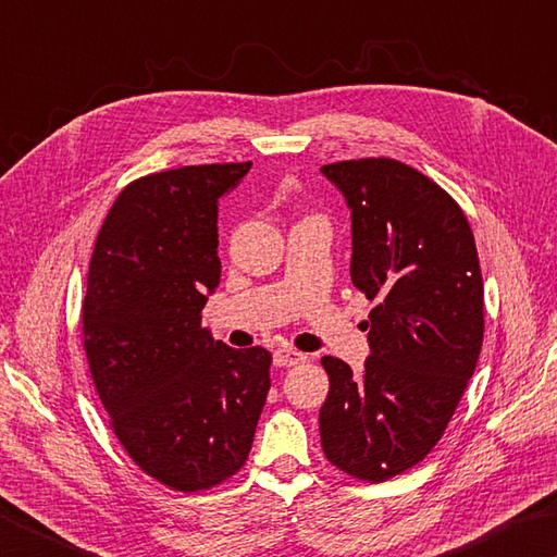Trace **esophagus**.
<instances>
[{
	"mask_svg": "<svg viewBox=\"0 0 557 557\" xmlns=\"http://www.w3.org/2000/svg\"><path fill=\"white\" fill-rule=\"evenodd\" d=\"M301 352L292 350V347H277L275 352H272V362H275V367H294V364H301L304 362Z\"/></svg>",
	"mask_w": 557,
	"mask_h": 557,
	"instance_id": "34e87169",
	"label": "esophagus"
}]
</instances>
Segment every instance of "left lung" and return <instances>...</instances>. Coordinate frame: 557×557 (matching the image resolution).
Wrapping results in <instances>:
<instances>
[{"label": "left lung", "instance_id": "obj_1", "mask_svg": "<svg viewBox=\"0 0 557 557\" xmlns=\"http://www.w3.org/2000/svg\"><path fill=\"white\" fill-rule=\"evenodd\" d=\"M350 207L352 285L369 313V357L331 376L319 424L325 459L381 483L420 463L449 424L483 345V277L461 207L394 159L321 166Z\"/></svg>", "mask_w": 557, "mask_h": 557}]
</instances>
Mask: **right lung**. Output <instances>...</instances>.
<instances>
[{"mask_svg":"<svg viewBox=\"0 0 557 557\" xmlns=\"http://www.w3.org/2000/svg\"><path fill=\"white\" fill-rule=\"evenodd\" d=\"M248 171L205 163L129 183L89 265L84 350L98 398L129 459L181 493L246 463L270 391V352L214 341L200 315L222 277L220 198Z\"/></svg>","mask_w":557,"mask_h":557,"instance_id":"right-lung-1","label":"right lung"}]
</instances>
